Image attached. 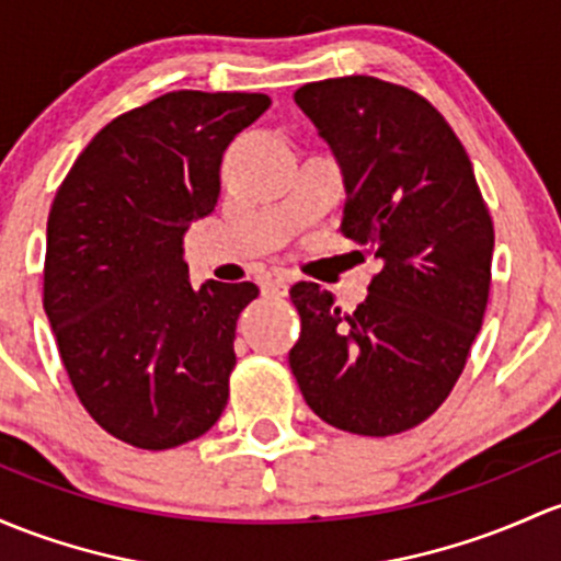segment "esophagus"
<instances>
[{
    "mask_svg": "<svg viewBox=\"0 0 561 561\" xmlns=\"http://www.w3.org/2000/svg\"><path fill=\"white\" fill-rule=\"evenodd\" d=\"M288 283H291V278H288L286 273H273V275H267V278L262 280V291L264 294H278V297H283V294L288 291Z\"/></svg>",
    "mask_w": 561,
    "mask_h": 561,
    "instance_id": "esophagus-1",
    "label": "esophagus"
}]
</instances>
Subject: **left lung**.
<instances>
[{"instance_id":"8db88e82","label":"left lung","mask_w":561,"mask_h":561,"mask_svg":"<svg viewBox=\"0 0 561 561\" xmlns=\"http://www.w3.org/2000/svg\"><path fill=\"white\" fill-rule=\"evenodd\" d=\"M294 101L342 171V232L382 270L351 316L318 283L291 288L302 331L288 366L323 423L393 436L462 375L490 297V210L460 138L414 90L355 75Z\"/></svg>"}]
</instances>
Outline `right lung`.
Returning <instances> with one entry per match:
<instances>
[{
    "mask_svg": "<svg viewBox=\"0 0 561 561\" xmlns=\"http://www.w3.org/2000/svg\"><path fill=\"white\" fill-rule=\"evenodd\" d=\"M264 93L176 90L112 119L47 216L45 312L82 407L138 449L214 427L230 396L234 323L254 283L192 286L184 234L219 201L221 154Z\"/></svg>",
    "mask_w": 561,
    "mask_h": 561,
    "instance_id": "add662e5",
    "label": "right lung"
}]
</instances>
